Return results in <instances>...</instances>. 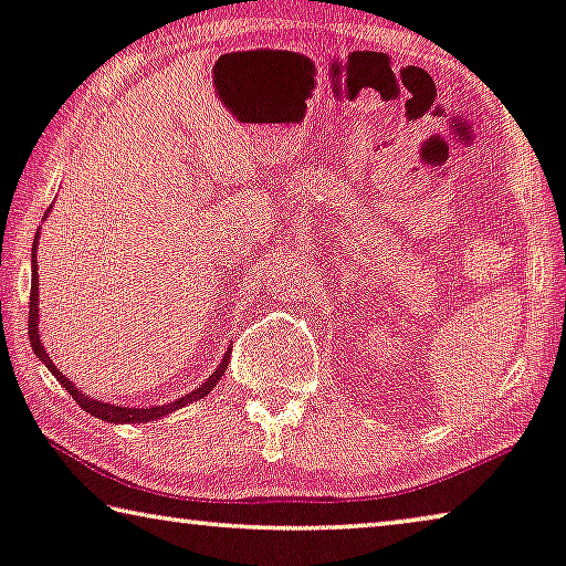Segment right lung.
Here are the masks:
<instances>
[{
  "label": "right lung",
  "mask_w": 566,
  "mask_h": 566,
  "mask_svg": "<svg viewBox=\"0 0 566 566\" xmlns=\"http://www.w3.org/2000/svg\"><path fill=\"white\" fill-rule=\"evenodd\" d=\"M48 218V213H45ZM38 239L40 235L35 233V247H38ZM32 272H35V276H32V286H30V319H28V333H30V343H32V350H35V356L42 360L50 368V374H53L57 381H61L63 389L73 396V401L78 403V407L83 411H88L91 417H98L104 421H112V424H142V421H155L159 417H167L172 415L175 409L185 407V403L190 401H198L202 399V396L210 394V389L218 384V378H221L226 374V368H229V360H231V350H226V356L221 364H218V368L213 370L206 378V384H200L196 391H190L188 396H180V399H175L170 403H165V407H145V409H129V407H119V403H106V401H98L94 399V396L83 394L81 389H75V386L71 384V378L63 376V370H57V366L50 360V353L45 350V345H42L40 340V333H38V254L32 251Z\"/></svg>",
  "instance_id": "1"
}]
</instances>
